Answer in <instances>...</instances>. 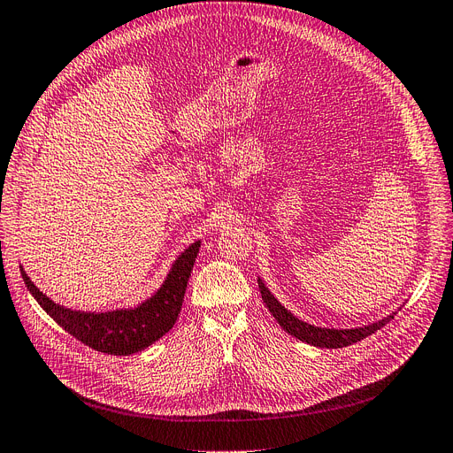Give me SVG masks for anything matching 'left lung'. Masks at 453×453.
Masks as SVG:
<instances>
[{
  "mask_svg": "<svg viewBox=\"0 0 453 453\" xmlns=\"http://www.w3.org/2000/svg\"><path fill=\"white\" fill-rule=\"evenodd\" d=\"M257 288H260L262 298L273 317L278 320V325L282 326L289 335L296 337L298 341H304L311 347H320V349H342V347H350V344L372 335L376 330L383 328L387 322L395 319L396 311L383 317L378 322H372V325L367 326H359V328H349V330H335V328H320L315 325H310V322H304L296 319L291 311H288L282 304L278 303L274 295L265 288L262 282V278H257Z\"/></svg>",
  "mask_w": 453,
  "mask_h": 453,
  "instance_id": "8db88e82",
  "label": "left lung"
}]
</instances>
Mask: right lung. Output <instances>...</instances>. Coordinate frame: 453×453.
<instances>
[{
    "label": "right lung",
    "mask_w": 453,
    "mask_h": 453,
    "mask_svg": "<svg viewBox=\"0 0 453 453\" xmlns=\"http://www.w3.org/2000/svg\"><path fill=\"white\" fill-rule=\"evenodd\" d=\"M199 247L201 242H196L180 252L164 284L142 304L111 311H81L60 306L31 282L24 267H19V271L29 293L36 298L42 310L70 335L97 352L128 356L145 350L173 328Z\"/></svg>",
    "instance_id": "right-lung-1"
}]
</instances>
